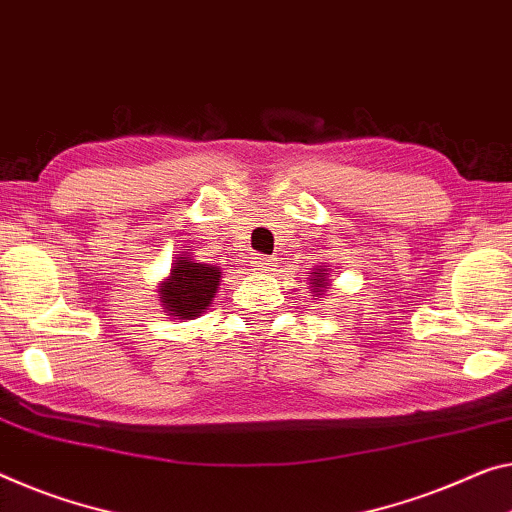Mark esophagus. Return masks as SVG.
<instances>
[{
  "label": "esophagus",
  "instance_id": "1",
  "mask_svg": "<svg viewBox=\"0 0 512 512\" xmlns=\"http://www.w3.org/2000/svg\"><path fill=\"white\" fill-rule=\"evenodd\" d=\"M254 270L272 272L274 270V258H270V256H256L254 258Z\"/></svg>",
  "mask_w": 512,
  "mask_h": 512
}]
</instances>
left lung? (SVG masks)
<instances>
[{"label": "left lung", "instance_id": "8db88e82", "mask_svg": "<svg viewBox=\"0 0 512 512\" xmlns=\"http://www.w3.org/2000/svg\"><path fill=\"white\" fill-rule=\"evenodd\" d=\"M311 290L313 293H316V297L318 295H325V288L329 286V279H327V267H320L318 272H311Z\"/></svg>", "mask_w": 512, "mask_h": 512}]
</instances>
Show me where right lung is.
I'll return each mask as SVG.
<instances>
[{"label":"right lung","mask_w":512,"mask_h":512,"mask_svg":"<svg viewBox=\"0 0 512 512\" xmlns=\"http://www.w3.org/2000/svg\"><path fill=\"white\" fill-rule=\"evenodd\" d=\"M219 277H222L219 267L196 263L187 254H180L169 277L157 286L164 311L176 320L199 318L212 304Z\"/></svg>","instance_id":"right-lung-1"}]
</instances>
